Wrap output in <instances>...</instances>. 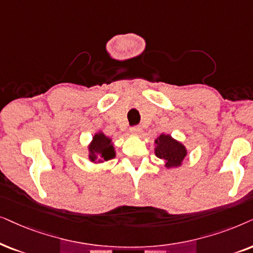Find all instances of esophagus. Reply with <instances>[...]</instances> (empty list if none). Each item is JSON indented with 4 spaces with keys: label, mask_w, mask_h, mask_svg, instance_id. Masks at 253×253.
I'll return each mask as SVG.
<instances>
[{
    "label": "esophagus",
    "mask_w": 253,
    "mask_h": 253,
    "mask_svg": "<svg viewBox=\"0 0 253 253\" xmlns=\"http://www.w3.org/2000/svg\"><path fill=\"white\" fill-rule=\"evenodd\" d=\"M141 132H142V128H141L140 126H134L130 128V133L134 134V135H139Z\"/></svg>",
    "instance_id": "1"
}]
</instances>
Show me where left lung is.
Masks as SVG:
<instances>
[{"instance_id":"left-lung-1","label":"left lung","mask_w":253,"mask_h":253,"mask_svg":"<svg viewBox=\"0 0 253 253\" xmlns=\"http://www.w3.org/2000/svg\"><path fill=\"white\" fill-rule=\"evenodd\" d=\"M155 155L161 160L166 161V168L180 167L183 160L187 155L186 148L183 143L172 139L169 134H161L155 140Z\"/></svg>"}]
</instances>
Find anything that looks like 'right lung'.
Listing matches in <instances>:
<instances>
[{"instance_id":"1","label":"right lung","mask_w":253,"mask_h":253,"mask_svg":"<svg viewBox=\"0 0 253 253\" xmlns=\"http://www.w3.org/2000/svg\"><path fill=\"white\" fill-rule=\"evenodd\" d=\"M116 157L112 140L103 132L96 133L89 144V160L93 163H102Z\"/></svg>"}]
</instances>
